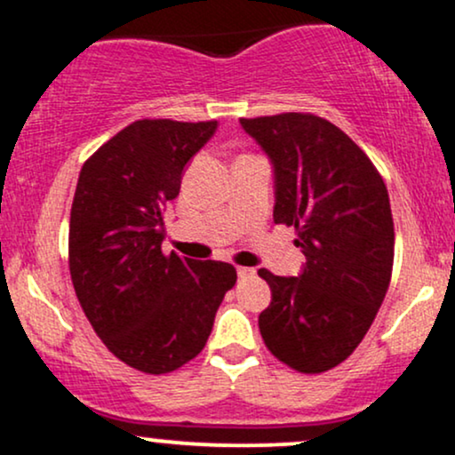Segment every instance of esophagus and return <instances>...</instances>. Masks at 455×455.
I'll return each instance as SVG.
<instances>
[{"instance_id":"esophagus-1","label":"esophagus","mask_w":455,"mask_h":455,"mask_svg":"<svg viewBox=\"0 0 455 455\" xmlns=\"http://www.w3.org/2000/svg\"><path fill=\"white\" fill-rule=\"evenodd\" d=\"M237 275L242 280H250V278H254V275H257V269H252V267H237Z\"/></svg>"}]
</instances>
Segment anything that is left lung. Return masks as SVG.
Returning <instances> with one entry per match:
<instances>
[{
  "mask_svg": "<svg viewBox=\"0 0 455 455\" xmlns=\"http://www.w3.org/2000/svg\"><path fill=\"white\" fill-rule=\"evenodd\" d=\"M274 164V222L295 227L306 265L297 278L259 269L271 304L265 344L297 372L351 355L372 325L394 267V218L383 177L340 128L310 113L239 119Z\"/></svg>",
  "mask_w": 455,
  "mask_h": 455,
  "instance_id": "left-lung-1",
  "label": "left lung"
}]
</instances>
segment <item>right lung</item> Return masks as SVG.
<instances>
[{
    "instance_id": "add662e5",
    "label": "right lung",
    "mask_w": 455,
    "mask_h": 455,
    "mask_svg": "<svg viewBox=\"0 0 455 455\" xmlns=\"http://www.w3.org/2000/svg\"><path fill=\"white\" fill-rule=\"evenodd\" d=\"M218 122L139 119L83 164L70 212L78 304L115 357L148 374L195 359L237 280L220 260L162 254V212Z\"/></svg>"
}]
</instances>
